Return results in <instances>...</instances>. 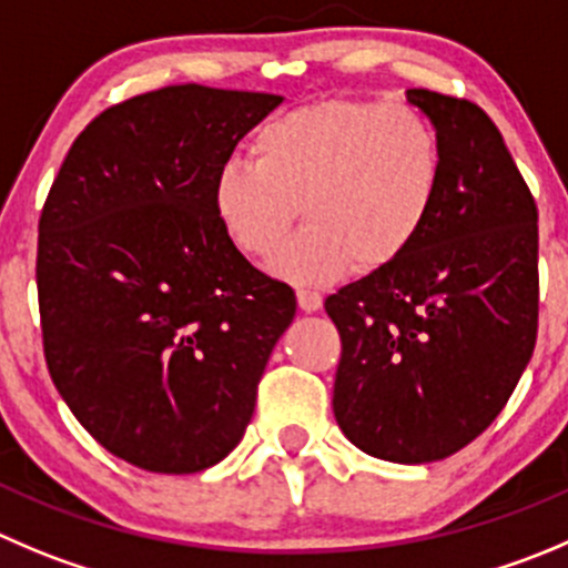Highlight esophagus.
<instances>
[{
	"mask_svg": "<svg viewBox=\"0 0 568 568\" xmlns=\"http://www.w3.org/2000/svg\"><path fill=\"white\" fill-rule=\"evenodd\" d=\"M298 306L304 312H317L323 306V295L315 293V290H298Z\"/></svg>",
	"mask_w": 568,
	"mask_h": 568,
	"instance_id": "1",
	"label": "esophagus"
}]
</instances>
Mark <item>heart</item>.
<instances>
[{
    "label": "heart",
    "mask_w": 568,
    "mask_h": 568,
    "mask_svg": "<svg viewBox=\"0 0 568 568\" xmlns=\"http://www.w3.org/2000/svg\"><path fill=\"white\" fill-rule=\"evenodd\" d=\"M251 153L214 175V220L236 251L267 256L301 206L306 229L270 258V273L301 287L334 284L354 267H390L440 197V136L404 102L295 108L258 128Z\"/></svg>",
    "instance_id": "heart-1"
}]
</instances>
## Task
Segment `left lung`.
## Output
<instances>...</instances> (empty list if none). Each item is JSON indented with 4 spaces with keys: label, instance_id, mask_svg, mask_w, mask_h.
<instances>
[{
    "label": "left lung",
    "instance_id": "left-lung-1",
    "mask_svg": "<svg viewBox=\"0 0 568 568\" xmlns=\"http://www.w3.org/2000/svg\"><path fill=\"white\" fill-rule=\"evenodd\" d=\"M443 148L440 197L415 245L326 298L343 337L334 418L379 460H443L516 390L538 332V209L474 102L409 89Z\"/></svg>",
    "mask_w": 568,
    "mask_h": 568
}]
</instances>
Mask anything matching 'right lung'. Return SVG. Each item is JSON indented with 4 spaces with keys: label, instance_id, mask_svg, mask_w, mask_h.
<instances>
[{
    "label": "right lung",
    "instance_id": "obj_1",
    "mask_svg": "<svg viewBox=\"0 0 568 568\" xmlns=\"http://www.w3.org/2000/svg\"><path fill=\"white\" fill-rule=\"evenodd\" d=\"M278 94L186 83L108 108L74 139L38 223L52 382L100 446L155 474L236 449L295 293L220 231L212 181Z\"/></svg>",
    "mask_w": 568,
    "mask_h": 568
}]
</instances>
